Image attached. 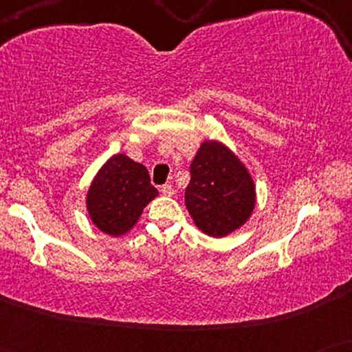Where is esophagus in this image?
Segmentation results:
<instances>
[{"label":"esophagus","mask_w":352,"mask_h":352,"mask_svg":"<svg viewBox=\"0 0 352 352\" xmlns=\"http://www.w3.org/2000/svg\"><path fill=\"white\" fill-rule=\"evenodd\" d=\"M162 194L163 195H166V197H171V195H175V187H173L171 184H165V186H162Z\"/></svg>","instance_id":"1"}]
</instances>
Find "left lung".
Returning a JSON list of instances; mask_svg holds the SVG:
<instances>
[{
    "label": "left lung",
    "mask_w": 352,
    "mask_h": 352,
    "mask_svg": "<svg viewBox=\"0 0 352 352\" xmlns=\"http://www.w3.org/2000/svg\"><path fill=\"white\" fill-rule=\"evenodd\" d=\"M254 205L256 186L245 163L224 142H201L186 189V206L197 228L210 237H226L247 223Z\"/></svg>",
    "instance_id": "obj_1"
}]
</instances>
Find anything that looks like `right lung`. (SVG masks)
Here are the masks:
<instances>
[{"mask_svg": "<svg viewBox=\"0 0 352 352\" xmlns=\"http://www.w3.org/2000/svg\"><path fill=\"white\" fill-rule=\"evenodd\" d=\"M157 195L147 168L124 153H115L91 181L86 210L100 232L120 237L134 228L144 208Z\"/></svg>", "mask_w": 352, "mask_h": 352, "instance_id": "right-lung-1", "label": "right lung"}]
</instances>
